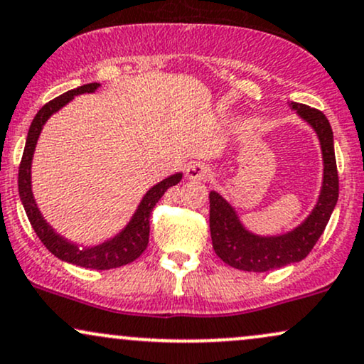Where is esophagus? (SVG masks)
I'll return each mask as SVG.
<instances>
[{"label": "esophagus", "instance_id": "esophagus-1", "mask_svg": "<svg viewBox=\"0 0 364 364\" xmlns=\"http://www.w3.org/2000/svg\"><path fill=\"white\" fill-rule=\"evenodd\" d=\"M186 177L189 181H208V178L213 177V172L208 165L200 164V161H194V164L187 166Z\"/></svg>", "mask_w": 364, "mask_h": 364}]
</instances>
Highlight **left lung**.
<instances>
[{"label":"left lung","mask_w":364,"mask_h":364,"mask_svg":"<svg viewBox=\"0 0 364 364\" xmlns=\"http://www.w3.org/2000/svg\"><path fill=\"white\" fill-rule=\"evenodd\" d=\"M289 107L309 124L318 138L323 172L317 203L310 215L289 232L259 235L243 225L237 208L228 199L216 191L209 192V230L213 249L223 262L240 271L266 272L305 259L326 230L339 198V177L331 122L317 109H310L296 102H291Z\"/></svg>","instance_id":"left-lung-1"}]
</instances>
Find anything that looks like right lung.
Instances as JSON below:
<instances>
[{"mask_svg": "<svg viewBox=\"0 0 364 364\" xmlns=\"http://www.w3.org/2000/svg\"><path fill=\"white\" fill-rule=\"evenodd\" d=\"M98 88H100V83H88L83 85V87L70 90V92L54 98V100H50L49 104H46L38 110L32 124H30L27 141H25L23 156H21L18 170V192L33 232L37 233V237L41 238V242L44 243L46 249L50 254H54L55 257L64 260V262L75 264V266L105 271V269L126 266V264L136 260L146 250L149 238V216H151L153 208L156 206V203L161 199V196L165 194L168 187L177 186L182 181V172L168 175L161 182L149 187L126 226H124L121 232L115 233L114 237L107 238L104 242L95 243V245L80 247L78 243L68 240L61 233L55 232L53 225L47 223L46 218L42 216L32 191V160L33 153H36L38 136H41L50 115L59 112L76 95L95 93Z\"/></svg>", "mask_w": 364, "mask_h": 364, "instance_id": "right-lung-1", "label": "right lung"}]
</instances>
